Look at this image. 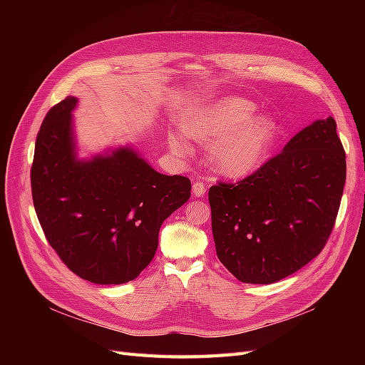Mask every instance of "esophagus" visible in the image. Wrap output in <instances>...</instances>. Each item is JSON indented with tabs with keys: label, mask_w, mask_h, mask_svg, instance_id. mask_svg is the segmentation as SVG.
I'll return each mask as SVG.
<instances>
[{
	"label": "esophagus",
	"mask_w": 365,
	"mask_h": 365,
	"mask_svg": "<svg viewBox=\"0 0 365 365\" xmlns=\"http://www.w3.org/2000/svg\"><path fill=\"white\" fill-rule=\"evenodd\" d=\"M205 190H207V185L204 184V182H201V181H196V182H193V187H192V192H193V195L195 196H204L205 195Z\"/></svg>",
	"instance_id": "34e87169"
}]
</instances>
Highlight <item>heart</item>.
Returning <instances> with one entry per match:
<instances>
[{
	"mask_svg": "<svg viewBox=\"0 0 365 365\" xmlns=\"http://www.w3.org/2000/svg\"><path fill=\"white\" fill-rule=\"evenodd\" d=\"M256 103L239 96L216 98L187 115L185 134L210 143L208 161L227 178H244L267 161L277 143L280 128L271 115H254ZM170 148L178 155H189L192 148L181 132L172 134Z\"/></svg>",
	"mask_w": 365,
	"mask_h": 365,
	"instance_id": "b5f03b06",
	"label": "heart"
}]
</instances>
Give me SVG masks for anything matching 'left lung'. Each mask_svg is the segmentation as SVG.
<instances>
[{
    "mask_svg": "<svg viewBox=\"0 0 365 365\" xmlns=\"http://www.w3.org/2000/svg\"><path fill=\"white\" fill-rule=\"evenodd\" d=\"M344 182L336 121L317 120L252 175L210 187L219 260L244 283L269 284L297 272L324 248Z\"/></svg>",
    "mask_w": 365,
    "mask_h": 365,
    "instance_id": "left-lung-1",
    "label": "left lung"
}]
</instances>
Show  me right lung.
<instances>
[{
  "mask_svg": "<svg viewBox=\"0 0 365 365\" xmlns=\"http://www.w3.org/2000/svg\"><path fill=\"white\" fill-rule=\"evenodd\" d=\"M76 103L65 97L42 121L30 172L33 205L70 271L97 284L128 283L152 262L161 224L189 201L192 184L158 173L132 148L81 161Z\"/></svg>",
  "mask_w": 365,
  "mask_h": 365,
  "instance_id": "1",
  "label": "right lung"
}]
</instances>
